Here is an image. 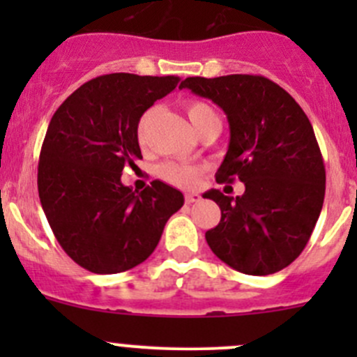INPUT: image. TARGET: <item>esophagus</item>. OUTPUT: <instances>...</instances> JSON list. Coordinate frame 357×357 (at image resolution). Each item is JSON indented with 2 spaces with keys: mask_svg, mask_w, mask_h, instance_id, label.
Returning a JSON list of instances; mask_svg holds the SVG:
<instances>
[{
  "mask_svg": "<svg viewBox=\"0 0 357 357\" xmlns=\"http://www.w3.org/2000/svg\"><path fill=\"white\" fill-rule=\"evenodd\" d=\"M200 200V195L199 193H186L185 195V202L186 204H195V202H199Z\"/></svg>",
  "mask_w": 357,
  "mask_h": 357,
  "instance_id": "esophagus-1",
  "label": "esophagus"
}]
</instances>
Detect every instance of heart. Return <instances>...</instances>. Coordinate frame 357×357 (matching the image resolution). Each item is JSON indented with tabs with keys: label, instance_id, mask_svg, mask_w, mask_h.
Instances as JSON below:
<instances>
[{
	"label": "heart",
	"instance_id": "obj_1",
	"mask_svg": "<svg viewBox=\"0 0 357 357\" xmlns=\"http://www.w3.org/2000/svg\"><path fill=\"white\" fill-rule=\"evenodd\" d=\"M185 109L197 131H199L202 124H205V122L211 121V119L218 117L214 109H212L211 105H207L205 102H200V100H190V102H186ZM152 117L153 110H146L145 114L139 117L138 126H136V138H138L139 145H145L146 139H149ZM200 174V167L190 164H181V162H165V164H162L160 167H158V176H160L165 183L179 186V188H193V186L199 183Z\"/></svg>",
	"mask_w": 357,
	"mask_h": 357
}]
</instances>
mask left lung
Masks as SVG:
<instances>
[{"label": "left lung", "mask_w": 357, "mask_h": 357, "mask_svg": "<svg viewBox=\"0 0 357 357\" xmlns=\"http://www.w3.org/2000/svg\"><path fill=\"white\" fill-rule=\"evenodd\" d=\"M179 88L212 100L229 122V149L218 183L245 185L242 197L205 193L221 221L205 233L211 250L245 275L291 264L307 245L325 200V164L307 115L264 75L186 77Z\"/></svg>", "instance_id": "1"}]
</instances>
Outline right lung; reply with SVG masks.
<instances>
[{"label": "right lung", "mask_w": 357, "mask_h": 357, "mask_svg": "<svg viewBox=\"0 0 357 357\" xmlns=\"http://www.w3.org/2000/svg\"><path fill=\"white\" fill-rule=\"evenodd\" d=\"M178 82L176 75H100L53 114L39 155V199L60 247L88 271L114 275L142 264L183 207V193L157 179L139 193L121 183L122 169L142 158L139 117Z\"/></svg>", "instance_id": "right-lung-1"}]
</instances>
